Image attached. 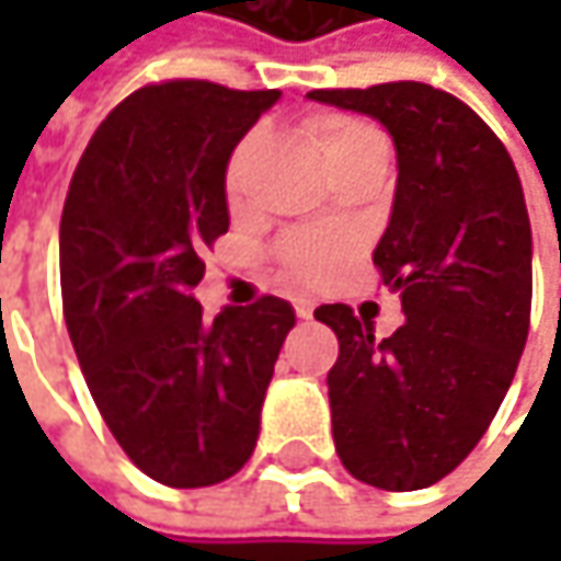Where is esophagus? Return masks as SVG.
Listing matches in <instances>:
<instances>
[{
    "label": "esophagus",
    "instance_id": "34e87169",
    "mask_svg": "<svg viewBox=\"0 0 561 561\" xmlns=\"http://www.w3.org/2000/svg\"><path fill=\"white\" fill-rule=\"evenodd\" d=\"M293 309H296V314H299V318H312L314 302L312 299H296V302H293Z\"/></svg>",
    "mask_w": 561,
    "mask_h": 561
}]
</instances>
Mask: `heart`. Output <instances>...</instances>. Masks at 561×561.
<instances>
[{
    "mask_svg": "<svg viewBox=\"0 0 561 561\" xmlns=\"http://www.w3.org/2000/svg\"><path fill=\"white\" fill-rule=\"evenodd\" d=\"M375 127H368L365 121L346 118V115H328V118H318L312 124V140L321 152L324 164H334L340 156L353 152L356 146L368 140H377ZM249 140L240 142V149L233 152L230 168H227V190L237 193L240 184V168H243V156H247ZM353 252V240L350 233L343 230H331V227H312V230H299L290 233L277 255H280V265L290 274L293 280L299 284H324L331 280L336 271L343 268V262L350 259Z\"/></svg>",
    "mask_w": 561,
    "mask_h": 561,
    "instance_id": "b5f03b06",
    "label": "heart"
}]
</instances>
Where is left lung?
<instances>
[{"label":"left lung","instance_id":"1","mask_svg":"<svg viewBox=\"0 0 561 561\" xmlns=\"http://www.w3.org/2000/svg\"><path fill=\"white\" fill-rule=\"evenodd\" d=\"M309 99L380 121L397 146L375 265L402 299V328L375 340L350 306L314 309L340 340L328 375L336 456L365 484L421 490L484 437L525 350L534 255L525 190L484 121L427 83Z\"/></svg>","mask_w":561,"mask_h":561}]
</instances>
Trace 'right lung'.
I'll return each instance as SVG.
<instances>
[{
	"mask_svg": "<svg viewBox=\"0 0 561 561\" xmlns=\"http://www.w3.org/2000/svg\"><path fill=\"white\" fill-rule=\"evenodd\" d=\"M277 90L142 87L99 124L58 230L61 302L99 415L168 486L221 484L249 462L274 362L296 324L262 296L203 318V249L230 227L227 162Z\"/></svg>",
	"mask_w": 561,
	"mask_h": 561,
	"instance_id": "right-lung-1",
	"label": "right lung"
}]
</instances>
